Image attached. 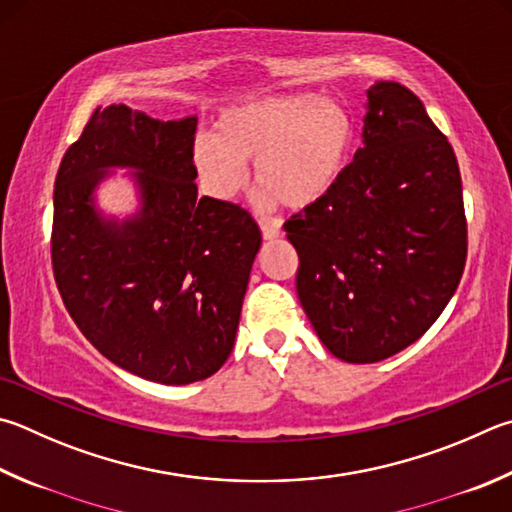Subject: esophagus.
Wrapping results in <instances>:
<instances>
[{"mask_svg":"<svg viewBox=\"0 0 512 512\" xmlns=\"http://www.w3.org/2000/svg\"><path fill=\"white\" fill-rule=\"evenodd\" d=\"M280 235H282V230L277 228V226H273V224H262V237H264V239L271 241V239H277Z\"/></svg>","mask_w":512,"mask_h":512,"instance_id":"obj_1","label":"esophagus"}]
</instances>
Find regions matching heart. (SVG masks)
<instances>
[{"label": "heart", "instance_id": "heart-1", "mask_svg": "<svg viewBox=\"0 0 512 512\" xmlns=\"http://www.w3.org/2000/svg\"><path fill=\"white\" fill-rule=\"evenodd\" d=\"M353 138V118L336 100L255 98L221 111L215 132L194 141L192 163L212 197L230 201L246 185V163L255 161L259 206L309 210L345 176Z\"/></svg>", "mask_w": 512, "mask_h": 512}]
</instances>
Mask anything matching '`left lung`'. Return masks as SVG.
Instances as JSON below:
<instances>
[{"mask_svg": "<svg viewBox=\"0 0 512 512\" xmlns=\"http://www.w3.org/2000/svg\"><path fill=\"white\" fill-rule=\"evenodd\" d=\"M284 230L300 257L297 297L336 358L385 360L432 327L459 286L468 228L457 156L410 89L367 91L345 176Z\"/></svg>", "mask_w": 512, "mask_h": 512, "instance_id": "left-lung-1", "label": "left lung"}]
</instances>
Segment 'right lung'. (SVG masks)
<instances>
[{
	"mask_svg": "<svg viewBox=\"0 0 512 512\" xmlns=\"http://www.w3.org/2000/svg\"><path fill=\"white\" fill-rule=\"evenodd\" d=\"M197 116L98 107L60 163L51 262L62 302L102 356L163 385L219 371L235 345L262 232L237 203L199 197ZM127 166L142 210L109 220L93 192Z\"/></svg>",
	"mask_w": 512,
	"mask_h": 512,
	"instance_id": "right-lung-1",
	"label": "right lung"
}]
</instances>
